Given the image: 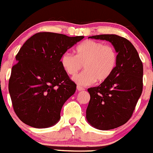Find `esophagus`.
<instances>
[{
	"instance_id": "34e87169",
	"label": "esophagus",
	"mask_w": 153,
	"mask_h": 153,
	"mask_svg": "<svg viewBox=\"0 0 153 153\" xmlns=\"http://www.w3.org/2000/svg\"><path fill=\"white\" fill-rule=\"evenodd\" d=\"M77 90H78V91H85V88L79 86V85H78V86H77Z\"/></svg>"
}]
</instances>
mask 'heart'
I'll list each match as a JSON object with an SVG mask.
<instances>
[{
    "instance_id": "b5f03b06",
    "label": "heart",
    "mask_w": 153,
    "mask_h": 153,
    "mask_svg": "<svg viewBox=\"0 0 153 153\" xmlns=\"http://www.w3.org/2000/svg\"><path fill=\"white\" fill-rule=\"evenodd\" d=\"M76 55L65 53L61 64L65 72L74 75L82 68L85 69L73 77L74 81L81 86L91 85L97 81L109 78L117 64V52L113 46L100 41L88 40L80 44L75 50Z\"/></svg>"
}]
</instances>
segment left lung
Masks as SVG:
<instances>
[{"label":"left lung","instance_id":"1","mask_svg":"<svg viewBox=\"0 0 153 153\" xmlns=\"http://www.w3.org/2000/svg\"><path fill=\"white\" fill-rule=\"evenodd\" d=\"M105 40L118 53L110 76L99 86L88 88L91 100L86 110L88 123L107 131L125 125L131 118L143 91V68L138 53L126 38L116 35L89 37Z\"/></svg>","mask_w":153,"mask_h":153}]
</instances>
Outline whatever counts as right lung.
<instances>
[{
  "label": "right lung",
  "mask_w": 153,
  "mask_h": 153,
  "mask_svg": "<svg viewBox=\"0 0 153 153\" xmlns=\"http://www.w3.org/2000/svg\"><path fill=\"white\" fill-rule=\"evenodd\" d=\"M83 38L39 32L22 45L11 71L9 93L14 112L23 123L46 128L59 122L62 105L76 90L61 57Z\"/></svg>",
  "instance_id": "add662e5"
}]
</instances>
